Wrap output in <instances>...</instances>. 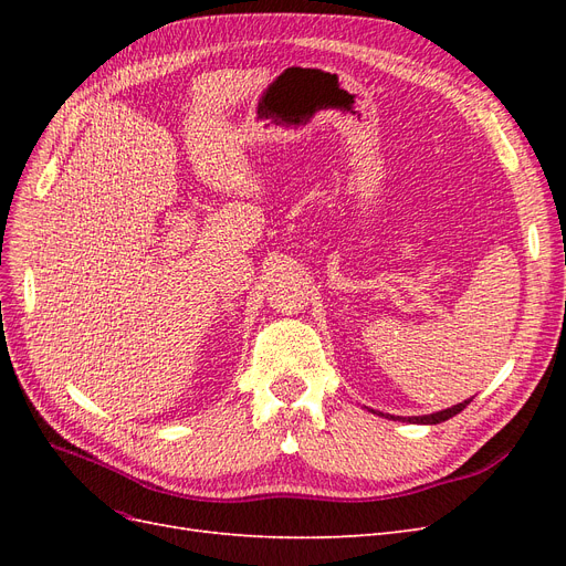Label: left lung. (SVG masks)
<instances>
[{
    "label": "left lung",
    "mask_w": 566,
    "mask_h": 566,
    "mask_svg": "<svg viewBox=\"0 0 566 566\" xmlns=\"http://www.w3.org/2000/svg\"><path fill=\"white\" fill-rule=\"evenodd\" d=\"M470 403V399L468 401H462V403H458V406H453V408H447V410H439V413H432V416H418V418H408V422H422V424H437V422H443V420H449V418H453V416H458L462 408H465Z\"/></svg>",
    "instance_id": "obj_1"
}]
</instances>
